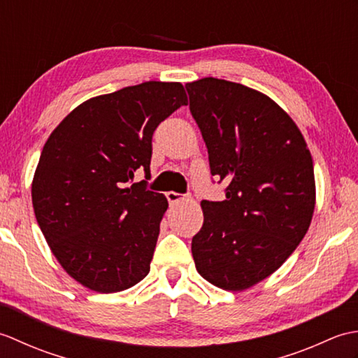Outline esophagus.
Wrapping results in <instances>:
<instances>
[{
    "mask_svg": "<svg viewBox=\"0 0 358 358\" xmlns=\"http://www.w3.org/2000/svg\"><path fill=\"white\" fill-rule=\"evenodd\" d=\"M166 199L167 201H169V204H175V203H180L181 200H185V196L181 194H177V192H166Z\"/></svg>",
    "mask_w": 358,
    "mask_h": 358,
    "instance_id": "esophagus-1",
    "label": "esophagus"
}]
</instances>
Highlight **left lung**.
I'll list each match as a JSON object with an SVG mask.
<instances>
[{"mask_svg":"<svg viewBox=\"0 0 358 358\" xmlns=\"http://www.w3.org/2000/svg\"><path fill=\"white\" fill-rule=\"evenodd\" d=\"M186 90L210 173L227 183L223 201H201L195 268L217 287L243 291L275 272L306 235L313 157L292 118L258 90L212 77Z\"/></svg>","mask_w":358,"mask_h":358,"instance_id":"left-lung-1","label":"left lung"}]
</instances>
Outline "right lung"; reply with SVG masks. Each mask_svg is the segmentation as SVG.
Instances as JSON below:
<instances>
[{
	"label": "right lung",
	"mask_w": 358,
	"mask_h": 358,
	"mask_svg": "<svg viewBox=\"0 0 358 358\" xmlns=\"http://www.w3.org/2000/svg\"><path fill=\"white\" fill-rule=\"evenodd\" d=\"M187 104L181 83L146 81L80 104L45 141L32 181L36 222L63 269L92 291L120 292L150 271L163 194L148 181L152 135Z\"/></svg>",
	"instance_id": "obj_1"
}]
</instances>
